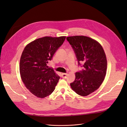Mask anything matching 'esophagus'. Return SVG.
<instances>
[{
	"label": "esophagus",
	"instance_id": "34e87169",
	"mask_svg": "<svg viewBox=\"0 0 127 127\" xmlns=\"http://www.w3.org/2000/svg\"><path fill=\"white\" fill-rule=\"evenodd\" d=\"M67 76H68V73H62V77L63 78H66L67 77Z\"/></svg>",
	"mask_w": 127,
	"mask_h": 127
}]
</instances>
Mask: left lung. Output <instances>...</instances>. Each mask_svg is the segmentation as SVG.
<instances>
[{
    "label": "left lung",
    "mask_w": 127,
    "mask_h": 127,
    "mask_svg": "<svg viewBox=\"0 0 127 127\" xmlns=\"http://www.w3.org/2000/svg\"><path fill=\"white\" fill-rule=\"evenodd\" d=\"M67 40L75 52L78 64H84V69L76 72L71 88L78 95L87 96L97 90L104 79L107 68L105 52L100 43L88 37L70 36Z\"/></svg>",
    "instance_id": "8db88e82"
}]
</instances>
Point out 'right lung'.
I'll use <instances>...</instances> for the list:
<instances>
[{"instance_id":"1","label":"right lung","mask_w":127,"mask_h":127,"mask_svg":"<svg viewBox=\"0 0 127 127\" xmlns=\"http://www.w3.org/2000/svg\"><path fill=\"white\" fill-rule=\"evenodd\" d=\"M65 39V36L38 38L27 45L23 51L20 77L26 88L37 97L45 98L55 89L60 77L47 64Z\"/></svg>"}]
</instances>
